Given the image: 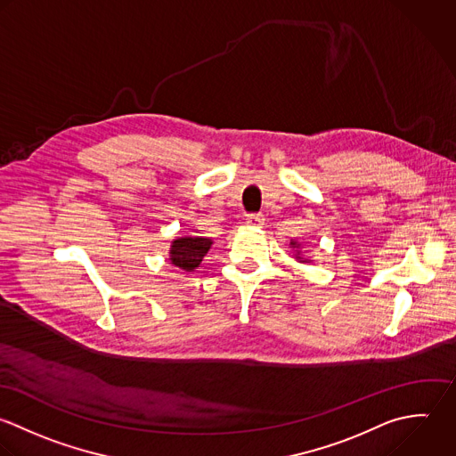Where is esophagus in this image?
Returning <instances> with one entry per match:
<instances>
[{"label":"esophagus","mask_w":456,"mask_h":456,"mask_svg":"<svg viewBox=\"0 0 456 456\" xmlns=\"http://www.w3.org/2000/svg\"><path fill=\"white\" fill-rule=\"evenodd\" d=\"M245 224H247L248 227L259 229V227L265 225V216H263L261 213H257V215H248V216L245 218Z\"/></svg>","instance_id":"1"}]
</instances>
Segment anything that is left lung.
Wrapping results in <instances>:
<instances>
[{
    "mask_svg": "<svg viewBox=\"0 0 456 456\" xmlns=\"http://www.w3.org/2000/svg\"><path fill=\"white\" fill-rule=\"evenodd\" d=\"M291 247H293V248H295V247H297V248H298V245H297V241H291ZM297 259H298V261H302V263H307V259H304V257H300V252H297Z\"/></svg>",
    "mask_w": 456,
    "mask_h": 456,
    "instance_id": "obj_1",
    "label": "left lung"
}]
</instances>
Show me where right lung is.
<instances>
[{
    "label": "right lung",
    "instance_id": "right-lung-1",
    "mask_svg": "<svg viewBox=\"0 0 456 456\" xmlns=\"http://www.w3.org/2000/svg\"><path fill=\"white\" fill-rule=\"evenodd\" d=\"M211 243L209 238L200 236L177 238L170 245V263L184 272H193L211 248Z\"/></svg>",
    "mask_w": 456,
    "mask_h": 456
}]
</instances>
